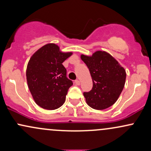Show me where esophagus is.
Listing matches in <instances>:
<instances>
[{"label": "esophagus", "mask_w": 151, "mask_h": 151, "mask_svg": "<svg viewBox=\"0 0 151 151\" xmlns=\"http://www.w3.org/2000/svg\"><path fill=\"white\" fill-rule=\"evenodd\" d=\"M74 82H75V84H77V85H78V86H79V84H80V81L78 80V79H77V80H75V81H74Z\"/></svg>", "instance_id": "1"}]
</instances>
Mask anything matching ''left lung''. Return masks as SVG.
Here are the masks:
<instances>
[{"mask_svg":"<svg viewBox=\"0 0 151 151\" xmlns=\"http://www.w3.org/2000/svg\"><path fill=\"white\" fill-rule=\"evenodd\" d=\"M81 59L89 68L93 87L84 92L90 107L103 110L117 101L125 85L126 74L124 67L109 53L96 51L92 56L81 55Z\"/></svg>","mask_w":151,"mask_h":151,"instance_id":"8db88e82","label":"left lung"}]
</instances>
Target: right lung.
<instances>
[{
	"label": "right lung",
	"instance_id": "1",
	"mask_svg": "<svg viewBox=\"0 0 151 151\" xmlns=\"http://www.w3.org/2000/svg\"><path fill=\"white\" fill-rule=\"evenodd\" d=\"M72 52H62L50 43L40 48L31 57L26 70L27 85L35 101L47 110L60 108L73 82L67 77L62 63Z\"/></svg>",
	"mask_w": 151,
	"mask_h": 151
}]
</instances>
